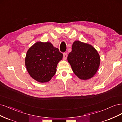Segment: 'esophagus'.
<instances>
[{"label": "esophagus", "mask_w": 122, "mask_h": 122, "mask_svg": "<svg viewBox=\"0 0 122 122\" xmlns=\"http://www.w3.org/2000/svg\"><path fill=\"white\" fill-rule=\"evenodd\" d=\"M67 53H64L63 54V60H65L66 59H67Z\"/></svg>", "instance_id": "esophagus-1"}]
</instances>
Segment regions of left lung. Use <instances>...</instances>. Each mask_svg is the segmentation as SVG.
I'll use <instances>...</instances> for the list:
<instances>
[{
	"label": "left lung",
	"mask_w": 122,
	"mask_h": 122,
	"mask_svg": "<svg viewBox=\"0 0 122 122\" xmlns=\"http://www.w3.org/2000/svg\"><path fill=\"white\" fill-rule=\"evenodd\" d=\"M67 60L74 73L82 80L93 77L99 67L100 57L95 48L87 43L76 41Z\"/></svg>",
	"instance_id": "left-lung-1"
}]
</instances>
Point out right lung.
<instances>
[{"label":"right lung","mask_w":122,"mask_h":122,"mask_svg":"<svg viewBox=\"0 0 122 122\" xmlns=\"http://www.w3.org/2000/svg\"><path fill=\"white\" fill-rule=\"evenodd\" d=\"M63 54L50 42L37 41L27 51L25 66L30 76L40 82L49 81L55 74Z\"/></svg>","instance_id":"1"}]
</instances>
